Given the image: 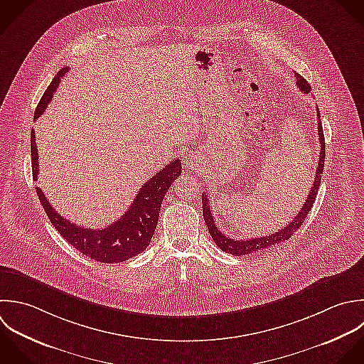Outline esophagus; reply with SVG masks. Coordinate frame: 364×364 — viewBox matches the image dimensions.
<instances>
[{"label": "esophagus", "mask_w": 364, "mask_h": 364, "mask_svg": "<svg viewBox=\"0 0 364 364\" xmlns=\"http://www.w3.org/2000/svg\"><path fill=\"white\" fill-rule=\"evenodd\" d=\"M194 163H196V159L190 154L188 157H186V160H184V164H186V167L187 168H193L194 167Z\"/></svg>", "instance_id": "obj_1"}]
</instances>
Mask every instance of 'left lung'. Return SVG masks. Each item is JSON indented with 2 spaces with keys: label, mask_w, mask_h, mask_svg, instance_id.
Segmentation results:
<instances>
[{
  "label": "left lung",
  "mask_w": 364,
  "mask_h": 364,
  "mask_svg": "<svg viewBox=\"0 0 364 364\" xmlns=\"http://www.w3.org/2000/svg\"><path fill=\"white\" fill-rule=\"evenodd\" d=\"M295 77H296V85L298 87L309 95L311 93V85L306 82L305 77H302L299 73L295 72ZM318 134H319V141H321V153H319V163L316 167V178L314 181V186L306 197L305 204L302 205L301 211L295 215V218L292 220V223L287 224V227H284L282 230H278V232L271 234L268 237H261V238H250V240H231L227 235H224L220 228L215 225V221L213 218L211 210H210V204H208V197L205 193H203V215H204V221L208 227V232L213 237L214 242L224 251L228 254H232L235 257H242V255H248V254H254L257 251H262L267 250L272 245L285 242L287 240H289L296 231L298 228L304 224L306 215L309 214V211L314 207V203L316 200L318 196V190L321 186V178L323 174V167H325V136H323V129H322V122H321V113L318 109Z\"/></svg>",
  "instance_id": "1"
}]
</instances>
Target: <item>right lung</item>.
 <instances>
[{
	"instance_id": "add662e5",
	"label": "right lung",
	"mask_w": 364,
	"mask_h": 364,
	"mask_svg": "<svg viewBox=\"0 0 364 364\" xmlns=\"http://www.w3.org/2000/svg\"><path fill=\"white\" fill-rule=\"evenodd\" d=\"M69 68H62L45 90L39 100L33 119L36 120L50 102L53 92L59 86V82L65 76ZM31 160H32V177L38 180V149L35 143V130H31ZM181 174V161L173 160L156 176H153L136 194L129 210L113 224L102 230H90L79 227L66 218L60 217L50 205L42 190L36 187L38 198L58 232L79 252L83 255L105 264L123 262L143 252L151 241L154 230L159 221V213L163 198L173 184V181Z\"/></svg>"
}]
</instances>
